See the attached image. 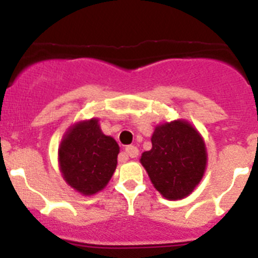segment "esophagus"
<instances>
[{"label":"esophagus","instance_id":"obj_1","mask_svg":"<svg viewBox=\"0 0 258 258\" xmlns=\"http://www.w3.org/2000/svg\"><path fill=\"white\" fill-rule=\"evenodd\" d=\"M138 149H137L136 146H127V147H125V151L124 154L126 155V156H131V157H137L138 156ZM120 161H121V159H120Z\"/></svg>","mask_w":258,"mask_h":258}]
</instances>
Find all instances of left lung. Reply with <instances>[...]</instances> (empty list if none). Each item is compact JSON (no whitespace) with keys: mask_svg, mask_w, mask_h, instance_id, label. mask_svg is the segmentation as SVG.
I'll return each mask as SVG.
<instances>
[{"mask_svg":"<svg viewBox=\"0 0 258 258\" xmlns=\"http://www.w3.org/2000/svg\"><path fill=\"white\" fill-rule=\"evenodd\" d=\"M152 149L141 156L154 187L168 200L190 195L202 181L207 166L206 143L199 132L184 120L155 127Z\"/></svg>","mask_w":258,"mask_h":258,"instance_id":"left-lung-1","label":"left lung"}]
</instances>
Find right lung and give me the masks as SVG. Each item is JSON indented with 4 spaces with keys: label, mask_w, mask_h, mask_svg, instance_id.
Instances as JSON below:
<instances>
[{
    "label": "right lung",
    "mask_w": 258,
    "mask_h": 258,
    "mask_svg": "<svg viewBox=\"0 0 258 258\" xmlns=\"http://www.w3.org/2000/svg\"><path fill=\"white\" fill-rule=\"evenodd\" d=\"M120 147L102 133L98 118L79 121L68 129L59 146V168L64 181L83 195L103 190L117 165Z\"/></svg>",
    "instance_id": "add662e5"
}]
</instances>
